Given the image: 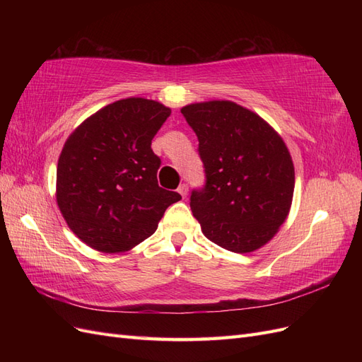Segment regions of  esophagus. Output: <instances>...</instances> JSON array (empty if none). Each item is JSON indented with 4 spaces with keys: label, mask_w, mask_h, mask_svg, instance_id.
<instances>
[{
    "label": "esophagus",
    "mask_w": 362,
    "mask_h": 362,
    "mask_svg": "<svg viewBox=\"0 0 362 362\" xmlns=\"http://www.w3.org/2000/svg\"><path fill=\"white\" fill-rule=\"evenodd\" d=\"M178 193L182 196V198H185V196H187V193H189V185L187 184H181L180 187H178Z\"/></svg>",
    "instance_id": "obj_1"
}]
</instances>
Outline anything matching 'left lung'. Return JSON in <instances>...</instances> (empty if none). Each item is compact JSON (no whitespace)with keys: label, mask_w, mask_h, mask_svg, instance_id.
<instances>
[{"label":"left lung","mask_w":362,"mask_h":362,"mask_svg":"<svg viewBox=\"0 0 362 362\" xmlns=\"http://www.w3.org/2000/svg\"><path fill=\"white\" fill-rule=\"evenodd\" d=\"M181 113L198 136L205 169V185L190 196L204 235L237 254L264 246L293 201L294 166L282 137L233 101L196 103Z\"/></svg>","instance_id":"obj_1"}]
</instances>
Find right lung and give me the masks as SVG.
<instances>
[{
  "mask_svg": "<svg viewBox=\"0 0 362 362\" xmlns=\"http://www.w3.org/2000/svg\"><path fill=\"white\" fill-rule=\"evenodd\" d=\"M170 108L145 98L108 104L76 127L57 164L56 198L71 231L92 249L117 254L156 233L181 199L158 185L152 139Z\"/></svg>",
  "mask_w": 362,
  "mask_h": 362,
  "instance_id": "1",
  "label": "right lung"
}]
</instances>
